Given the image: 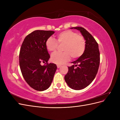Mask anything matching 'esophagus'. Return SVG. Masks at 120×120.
<instances>
[{
	"mask_svg": "<svg viewBox=\"0 0 120 120\" xmlns=\"http://www.w3.org/2000/svg\"><path fill=\"white\" fill-rule=\"evenodd\" d=\"M61 67V65L60 64H57V68H60Z\"/></svg>",
	"mask_w": 120,
	"mask_h": 120,
	"instance_id": "obj_1",
	"label": "esophagus"
}]
</instances>
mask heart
<instances>
[{
  "label": "heart",
  "instance_id": "b5f03b06",
  "mask_svg": "<svg viewBox=\"0 0 120 120\" xmlns=\"http://www.w3.org/2000/svg\"><path fill=\"white\" fill-rule=\"evenodd\" d=\"M57 41L52 37L49 38L46 41V48L49 51L54 52L56 50L59 44L64 45L63 53L54 52L51 56L53 63L61 64L70 59L81 56L85 52L86 42L82 36L71 30L60 32L57 35Z\"/></svg>",
  "mask_w": 120,
  "mask_h": 120
}]
</instances>
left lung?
<instances>
[{
	"label": "left lung",
	"mask_w": 120,
	"mask_h": 120,
	"mask_svg": "<svg viewBox=\"0 0 120 120\" xmlns=\"http://www.w3.org/2000/svg\"><path fill=\"white\" fill-rule=\"evenodd\" d=\"M71 28L80 31L86 41V47L82 55L71 63L74 65L68 67V71L64 76V79L71 88L80 90L88 86L96 77L100 61L99 45L95 39L84 28Z\"/></svg>",
	"instance_id": "1"
}]
</instances>
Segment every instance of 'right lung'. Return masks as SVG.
I'll return each mask as SVG.
<instances>
[{
  "label": "right lung",
  "mask_w": 120,
  "mask_h": 120,
  "mask_svg": "<svg viewBox=\"0 0 120 120\" xmlns=\"http://www.w3.org/2000/svg\"><path fill=\"white\" fill-rule=\"evenodd\" d=\"M54 31L37 30L27 35L21 45L19 62L25 81L38 91L46 90L53 80L57 67L48 61L50 57L46 41ZM42 62H46L45 65Z\"/></svg>",
  "instance_id": "right-lung-1"
}]
</instances>
